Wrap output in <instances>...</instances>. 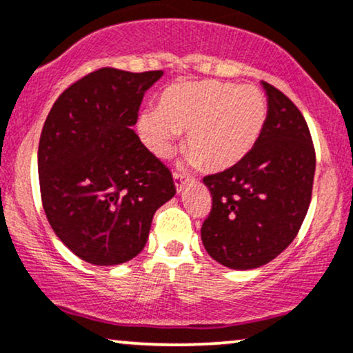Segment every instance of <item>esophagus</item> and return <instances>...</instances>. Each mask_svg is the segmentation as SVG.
I'll return each instance as SVG.
<instances>
[{
	"label": "esophagus",
	"mask_w": 353,
	"mask_h": 353,
	"mask_svg": "<svg viewBox=\"0 0 353 353\" xmlns=\"http://www.w3.org/2000/svg\"><path fill=\"white\" fill-rule=\"evenodd\" d=\"M185 182H188V179H185L184 176H182V174H174V184H176V189H177V192H181L182 189H184V185H185Z\"/></svg>",
	"instance_id": "1"
}]
</instances>
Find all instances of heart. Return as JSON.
<instances>
[{"mask_svg":"<svg viewBox=\"0 0 353 353\" xmlns=\"http://www.w3.org/2000/svg\"><path fill=\"white\" fill-rule=\"evenodd\" d=\"M266 117L268 105L258 88L220 80H182L164 88L159 108L144 112L139 128L159 158L171 154L179 131H188L190 163L222 171L253 150Z\"/></svg>","mask_w":353,"mask_h":353,"instance_id":"b5f03b06","label":"heart"}]
</instances>
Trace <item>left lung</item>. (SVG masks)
<instances>
[{"label":"left lung","instance_id":"obj_1","mask_svg":"<svg viewBox=\"0 0 353 353\" xmlns=\"http://www.w3.org/2000/svg\"><path fill=\"white\" fill-rule=\"evenodd\" d=\"M268 95L265 130L240 163L203 177L212 210L201 228L207 253L232 270L260 268L298 235L312 195L316 151L292 101L261 82Z\"/></svg>","mask_w":353,"mask_h":353}]
</instances>
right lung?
Wrapping results in <instances>:
<instances>
[{
	"label": "right lung",
	"mask_w": 353,
	"mask_h": 353,
	"mask_svg": "<svg viewBox=\"0 0 353 353\" xmlns=\"http://www.w3.org/2000/svg\"><path fill=\"white\" fill-rule=\"evenodd\" d=\"M161 77L103 67L65 88L46 118L42 207L62 243L92 265L134 258L154 212L176 194L171 171L131 130L144 92Z\"/></svg>",
	"instance_id": "obj_1"
}]
</instances>
